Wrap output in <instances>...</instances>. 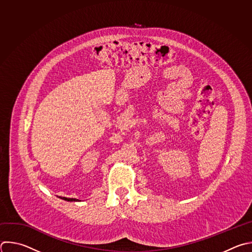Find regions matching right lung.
Returning a JSON list of instances; mask_svg holds the SVG:
<instances>
[{"label": "right lung", "instance_id": "obj_1", "mask_svg": "<svg viewBox=\"0 0 252 252\" xmlns=\"http://www.w3.org/2000/svg\"><path fill=\"white\" fill-rule=\"evenodd\" d=\"M59 198H61L62 200L68 201V202H75V201H78V199H74V198H65V197H59Z\"/></svg>", "mask_w": 252, "mask_h": 252}]
</instances>
